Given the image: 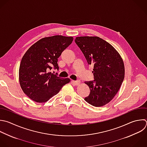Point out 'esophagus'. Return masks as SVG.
<instances>
[{
	"label": "esophagus",
	"mask_w": 147,
	"mask_h": 147,
	"mask_svg": "<svg viewBox=\"0 0 147 147\" xmlns=\"http://www.w3.org/2000/svg\"><path fill=\"white\" fill-rule=\"evenodd\" d=\"M72 83H73L75 86H77V85H78V84H80V82L79 80H77V81H74V80H73V81H72Z\"/></svg>",
	"instance_id": "obj_1"
}]
</instances>
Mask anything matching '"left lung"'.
<instances>
[{"instance_id":"obj_1","label":"left lung","mask_w":147,"mask_h":147,"mask_svg":"<svg viewBox=\"0 0 147 147\" xmlns=\"http://www.w3.org/2000/svg\"><path fill=\"white\" fill-rule=\"evenodd\" d=\"M75 41L94 68V80L84 82L90 90L84 100L92 106H103L120 88L125 76L123 60L111 45L98 37H78Z\"/></svg>"}]
</instances>
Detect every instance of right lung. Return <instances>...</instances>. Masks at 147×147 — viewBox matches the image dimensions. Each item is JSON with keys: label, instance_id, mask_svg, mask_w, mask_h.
<instances>
[{"label": "right lung", "instance_id": "add662e5", "mask_svg": "<svg viewBox=\"0 0 147 147\" xmlns=\"http://www.w3.org/2000/svg\"><path fill=\"white\" fill-rule=\"evenodd\" d=\"M72 37L54 36L43 38L24 55L19 69V80L24 92L31 99L42 103L56 95L70 82L49 72L59 69L58 58L73 41Z\"/></svg>", "mask_w": 147, "mask_h": 147}]
</instances>
